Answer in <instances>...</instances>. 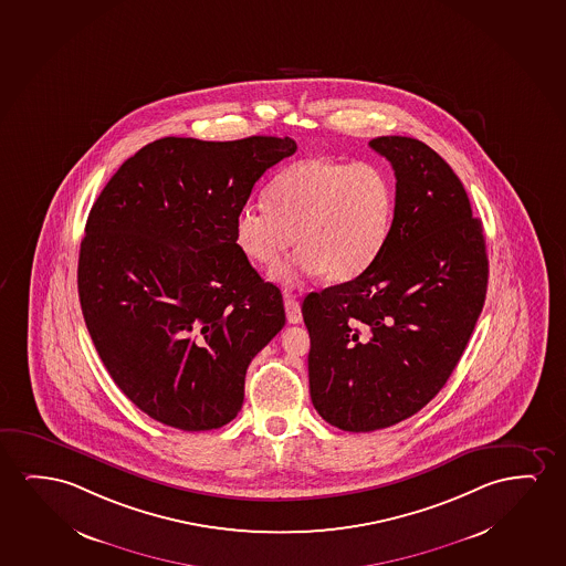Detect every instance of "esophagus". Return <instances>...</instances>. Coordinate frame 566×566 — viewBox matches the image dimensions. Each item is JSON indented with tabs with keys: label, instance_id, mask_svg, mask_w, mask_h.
Returning <instances> with one entry per match:
<instances>
[{
	"label": "esophagus",
	"instance_id": "34e87169",
	"mask_svg": "<svg viewBox=\"0 0 566 566\" xmlns=\"http://www.w3.org/2000/svg\"><path fill=\"white\" fill-rule=\"evenodd\" d=\"M285 312H287L289 324H301L303 322L301 304L296 303L291 295H285Z\"/></svg>",
	"mask_w": 566,
	"mask_h": 566
}]
</instances>
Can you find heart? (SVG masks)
Listing matches in <instances>:
<instances>
[{
	"instance_id": "heart-1",
	"label": "heart",
	"mask_w": 566,
	"mask_h": 566,
	"mask_svg": "<svg viewBox=\"0 0 566 566\" xmlns=\"http://www.w3.org/2000/svg\"><path fill=\"white\" fill-rule=\"evenodd\" d=\"M234 217V240L250 262L273 270L289 248L301 250L279 271L285 285L306 275L345 283L382 254L396 213V188L376 163L306 157L281 168Z\"/></svg>"
}]
</instances>
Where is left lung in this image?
Segmentation results:
<instances>
[{
	"label": "left lung",
	"mask_w": 566,
	"mask_h": 566,
	"mask_svg": "<svg viewBox=\"0 0 566 566\" xmlns=\"http://www.w3.org/2000/svg\"><path fill=\"white\" fill-rule=\"evenodd\" d=\"M368 145L396 175L390 239L363 275L303 303L312 403L349 432L391 427L442 390L489 279L483 224L447 160L413 137Z\"/></svg>",
	"instance_id": "obj_1"
}]
</instances>
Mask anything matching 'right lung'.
<instances>
[{"label":"right lung","mask_w":566,"mask_h":566,"mask_svg":"<svg viewBox=\"0 0 566 566\" xmlns=\"http://www.w3.org/2000/svg\"><path fill=\"white\" fill-rule=\"evenodd\" d=\"M291 137H163L96 198L81 311L104 367L144 413L211 430L239 415L250 360L285 326L283 296L240 252L234 217Z\"/></svg>","instance_id":"obj_1"}]
</instances>
